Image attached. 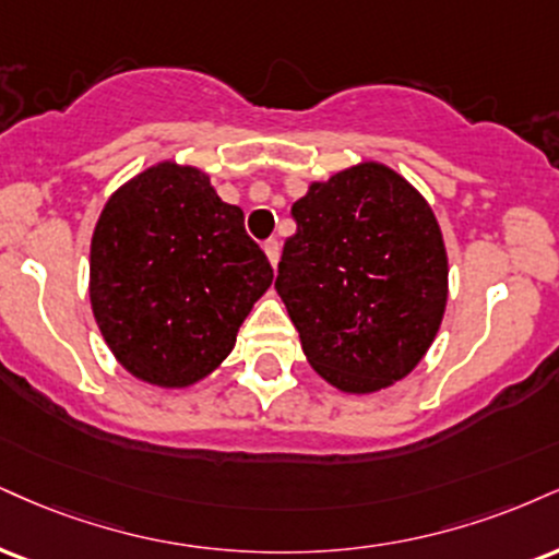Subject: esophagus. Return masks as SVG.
Returning a JSON list of instances; mask_svg holds the SVG:
<instances>
[{"instance_id":"obj_1","label":"esophagus","mask_w":559,"mask_h":559,"mask_svg":"<svg viewBox=\"0 0 559 559\" xmlns=\"http://www.w3.org/2000/svg\"><path fill=\"white\" fill-rule=\"evenodd\" d=\"M262 252H265L267 262H271L273 271H275V265H278V254H281V250H278V241H275V239H267L265 245H262Z\"/></svg>"}]
</instances>
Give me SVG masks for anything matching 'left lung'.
<instances>
[{
    "label": "left lung",
    "instance_id": "8db88e82",
    "mask_svg": "<svg viewBox=\"0 0 559 559\" xmlns=\"http://www.w3.org/2000/svg\"><path fill=\"white\" fill-rule=\"evenodd\" d=\"M292 215L275 292L309 367L348 395L408 378L448 307L445 239L425 194L361 160L309 181Z\"/></svg>",
    "mask_w": 559,
    "mask_h": 559
}]
</instances>
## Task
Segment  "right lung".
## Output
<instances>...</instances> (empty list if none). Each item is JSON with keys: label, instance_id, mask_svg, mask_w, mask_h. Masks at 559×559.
Wrapping results in <instances>:
<instances>
[{"label": "right lung", "instance_id": "add662e5", "mask_svg": "<svg viewBox=\"0 0 559 559\" xmlns=\"http://www.w3.org/2000/svg\"><path fill=\"white\" fill-rule=\"evenodd\" d=\"M273 271L203 169L158 160L111 192L91 239L87 297L134 380L181 390L224 365Z\"/></svg>", "mask_w": 559, "mask_h": 559}]
</instances>
